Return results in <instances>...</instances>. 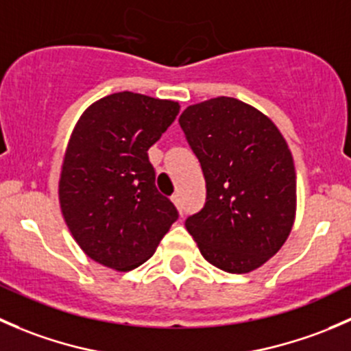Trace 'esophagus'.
<instances>
[{
  "instance_id": "34e87169",
  "label": "esophagus",
  "mask_w": 351,
  "mask_h": 351,
  "mask_svg": "<svg viewBox=\"0 0 351 351\" xmlns=\"http://www.w3.org/2000/svg\"><path fill=\"white\" fill-rule=\"evenodd\" d=\"M171 202L176 205V208L182 210V195H180V193H175V195L171 197Z\"/></svg>"
}]
</instances>
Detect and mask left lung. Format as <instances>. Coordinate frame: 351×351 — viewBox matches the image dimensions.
<instances>
[{"label":"left lung","instance_id":"obj_1","mask_svg":"<svg viewBox=\"0 0 351 351\" xmlns=\"http://www.w3.org/2000/svg\"><path fill=\"white\" fill-rule=\"evenodd\" d=\"M180 125L204 171L207 200L186 219L202 256L229 274L267 263L295 221V166L278 127L238 98L190 105Z\"/></svg>","mask_w":351,"mask_h":351}]
</instances>
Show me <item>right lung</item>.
<instances>
[{
    "instance_id": "obj_1",
    "label": "right lung",
    "mask_w": 351,
    "mask_h": 351,
    "mask_svg": "<svg viewBox=\"0 0 351 351\" xmlns=\"http://www.w3.org/2000/svg\"><path fill=\"white\" fill-rule=\"evenodd\" d=\"M180 104L132 91L108 95L71 132L59 178L67 229L84 254L129 271L154 254L178 219L156 189L147 149L175 122Z\"/></svg>"
}]
</instances>
